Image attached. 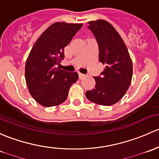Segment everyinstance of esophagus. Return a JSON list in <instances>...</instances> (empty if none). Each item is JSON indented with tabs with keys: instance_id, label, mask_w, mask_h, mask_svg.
<instances>
[{
	"instance_id": "1",
	"label": "esophagus",
	"mask_w": 159,
	"mask_h": 159,
	"mask_svg": "<svg viewBox=\"0 0 159 159\" xmlns=\"http://www.w3.org/2000/svg\"><path fill=\"white\" fill-rule=\"evenodd\" d=\"M86 76V74H83V73H79V78H80V80H82V79H83V78H84Z\"/></svg>"
}]
</instances>
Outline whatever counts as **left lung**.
Returning <instances> with one entry per match:
<instances>
[{"label": "left lung", "mask_w": 159, "mask_h": 159, "mask_svg": "<svg viewBox=\"0 0 159 159\" xmlns=\"http://www.w3.org/2000/svg\"><path fill=\"white\" fill-rule=\"evenodd\" d=\"M99 46V60L106 65L100 76H94V89L86 92L89 101L102 106L119 102L128 90L132 77V63L128 49L116 29L107 21H89Z\"/></svg>", "instance_id": "8db88e82"}]
</instances>
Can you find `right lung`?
Returning a JSON list of instances; mask_svg holds the SVG:
<instances>
[{"instance_id": "obj_1", "label": "right lung", "mask_w": 159, "mask_h": 159, "mask_svg": "<svg viewBox=\"0 0 159 159\" xmlns=\"http://www.w3.org/2000/svg\"><path fill=\"white\" fill-rule=\"evenodd\" d=\"M82 27L83 24H53L31 49L26 62V83L32 97L45 107L65 102L70 87L79 78L76 72L65 71L57 66L64 58V47Z\"/></svg>"}]
</instances>
